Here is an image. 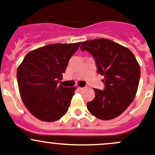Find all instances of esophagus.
<instances>
[{"mask_svg": "<svg viewBox=\"0 0 155 155\" xmlns=\"http://www.w3.org/2000/svg\"><path fill=\"white\" fill-rule=\"evenodd\" d=\"M77 89H78V90H79V91H81V90H82V89H83V87L78 86V87H77Z\"/></svg>", "mask_w": 155, "mask_h": 155, "instance_id": "esophagus-1", "label": "esophagus"}]
</instances>
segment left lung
<instances>
[{
    "label": "left lung",
    "mask_w": 155,
    "mask_h": 155,
    "mask_svg": "<svg viewBox=\"0 0 155 155\" xmlns=\"http://www.w3.org/2000/svg\"><path fill=\"white\" fill-rule=\"evenodd\" d=\"M96 62L97 73L104 76V90L94 88L95 97L87 104L89 112L101 120L119 116L134 101L138 89L140 67L127 48L108 39H94L81 45Z\"/></svg>",
    "instance_id": "8db88e82"
}]
</instances>
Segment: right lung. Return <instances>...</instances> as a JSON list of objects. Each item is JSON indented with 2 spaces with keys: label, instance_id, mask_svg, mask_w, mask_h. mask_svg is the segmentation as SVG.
Here are the masks:
<instances>
[{
  "label": "right lung",
  "instance_id": "add662e5",
  "mask_svg": "<svg viewBox=\"0 0 155 155\" xmlns=\"http://www.w3.org/2000/svg\"><path fill=\"white\" fill-rule=\"evenodd\" d=\"M81 42L55 43L30 51L17 69L20 96L34 116L55 121L67 113L76 87L58 85L71 56Z\"/></svg>",
  "mask_w": 155,
  "mask_h": 155
}]
</instances>
